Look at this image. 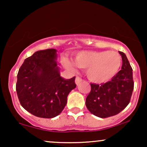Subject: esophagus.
<instances>
[{
    "label": "esophagus",
    "instance_id": "34e87169",
    "mask_svg": "<svg viewBox=\"0 0 147 147\" xmlns=\"http://www.w3.org/2000/svg\"><path fill=\"white\" fill-rule=\"evenodd\" d=\"M82 82H83V79L81 78V77H76L75 83H76V84H77V85H79V84H80Z\"/></svg>",
    "mask_w": 147,
    "mask_h": 147
}]
</instances>
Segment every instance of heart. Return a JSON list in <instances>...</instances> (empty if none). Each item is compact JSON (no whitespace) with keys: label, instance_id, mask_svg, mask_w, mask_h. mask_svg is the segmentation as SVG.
<instances>
[{"label":"heart","instance_id":"1","mask_svg":"<svg viewBox=\"0 0 147 147\" xmlns=\"http://www.w3.org/2000/svg\"><path fill=\"white\" fill-rule=\"evenodd\" d=\"M75 65L81 68H87L88 78L95 83L109 81L119 71L122 65V57L115 51H82L74 58ZM64 65L72 69V64L64 60Z\"/></svg>","mask_w":147,"mask_h":147}]
</instances>
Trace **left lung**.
Segmentation results:
<instances>
[{"label": "left lung", "mask_w": 147, "mask_h": 147, "mask_svg": "<svg viewBox=\"0 0 147 147\" xmlns=\"http://www.w3.org/2000/svg\"><path fill=\"white\" fill-rule=\"evenodd\" d=\"M119 52L122 56V69L110 82L101 85L90 84L91 90L86 99V106L97 117L115 115L124 110L131 100L134 88L133 69L125 54Z\"/></svg>", "instance_id": "1"}]
</instances>
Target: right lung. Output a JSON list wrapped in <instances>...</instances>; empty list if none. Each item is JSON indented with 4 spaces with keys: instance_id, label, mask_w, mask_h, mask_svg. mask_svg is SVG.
<instances>
[{
    "instance_id": "1",
    "label": "right lung",
    "mask_w": 147,
    "mask_h": 147,
    "mask_svg": "<svg viewBox=\"0 0 147 147\" xmlns=\"http://www.w3.org/2000/svg\"><path fill=\"white\" fill-rule=\"evenodd\" d=\"M57 57L55 49L39 50L25 59L18 70L16 90L20 104L36 117L52 118L59 115L69 92L77 86L75 77H61Z\"/></svg>"
}]
</instances>
